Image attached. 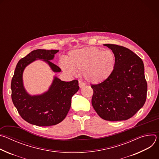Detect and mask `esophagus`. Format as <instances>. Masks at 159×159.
<instances>
[{"label": "esophagus", "instance_id": "34e87169", "mask_svg": "<svg viewBox=\"0 0 159 159\" xmlns=\"http://www.w3.org/2000/svg\"><path fill=\"white\" fill-rule=\"evenodd\" d=\"M79 87L81 88V87L85 86V84L84 82H83L82 81L79 80Z\"/></svg>", "mask_w": 159, "mask_h": 159}]
</instances>
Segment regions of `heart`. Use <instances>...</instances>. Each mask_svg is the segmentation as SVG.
<instances>
[{"instance_id":"b5f03b06","label":"heart","mask_w":159,"mask_h":159,"mask_svg":"<svg viewBox=\"0 0 159 159\" xmlns=\"http://www.w3.org/2000/svg\"><path fill=\"white\" fill-rule=\"evenodd\" d=\"M61 61V69L70 74L82 71L84 78L93 84L106 80L112 73L116 65L114 53L109 50L97 47H85L71 51Z\"/></svg>"}]
</instances>
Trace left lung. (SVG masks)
<instances>
[{
	"mask_svg": "<svg viewBox=\"0 0 159 159\" xmlns=\"http://www.w3.org/2000/svg\"><path fill=\"white\" fill-rule=\"evenodd\" d=\"M116 58L115 69L104 82L91 85L92 104L98 115L107 121L131 118L144 105L147 92L142 60L131 50L112 44H104Z\"/></svg>",
	"mask_w": 159,
	"mask_h": 159,
	"instance_id": "left-lung-1",
	"label": "left lung"
}]
</instances>
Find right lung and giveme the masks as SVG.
<instances>
[{
    "instance_id": "obj_1",
    "label": "right lung",
    "mask_w": 159,
    "mask_h": 159,
    "mask_svg": "<svg viewBox=\"0 0 159 159\" xmlns=\"http://www.w3.org/2000/svg\"><path fill=\"white\" fill-rule=\"evenodd\" d=\"M58 50L32 51L17 63L11 81L12 100L19 114L28 123L39 126L55 125L66 117L71 106L72 97L79 89L78 80H61L55 76L47 92L39 95H30L25 88L22 75L25 68L37 60L46 62L54 72H60V68L52 60Z\"/></svg>"
}]
</instances>
